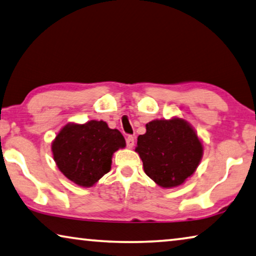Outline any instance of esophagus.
<instances>
[{
  "label": "esophagus",
  "mask_w": 256,
  "mask_h": 256,
  "mask_svg": "<svg viewBox=\"0 0 256 256\" xmlns=\"http://www.w3.org/2000/svg\"><path fill=\"white\" fill-rule=\"evenodd\" d=\"M126 146H128V148H132L133 146H134V138H133L132 136H128L126 138Z\"/></svg>",
  "instance_id": "1"
}]
</instances>
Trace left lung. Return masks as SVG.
Instances as JSON below:
<instances>
[{"instance_id": "8db88e82", "label": "left lung", "mask_w": 256, "mask_h": 256, "mask_svg": "<svg viewBox=\"0 0 256 256\" xmlns=\"http://www.w3.org/2000/svg\"><path fill=\"white\" fill-rule=\"evenodd\" d=\"M138 136L136 152L144 173L163 188L181 186L196 171L202 157V144L188 122L173 117L146 124Z\"/></svg>"}]
</instances>
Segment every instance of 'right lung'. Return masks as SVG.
Segmentation results:
<instances>
[{
    "label": "right lung",
    "mask_w": 256,
    "mask_h": 256,
    "mask_svg": "<svg viewBox=\"0 0 256 256\" xmlns=\"http://www.w3.org/2000/svg\"><path fill=\"white\" fill-rule=\"evenodd\" d=\"M124 136L106 122L68 123L60 130L51 149L58 168L77 186H92L110 171L114 152L124 148Z\"/></svg>",
    "instance_id": "1"
}]
</instances>
